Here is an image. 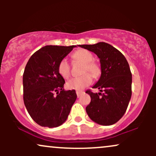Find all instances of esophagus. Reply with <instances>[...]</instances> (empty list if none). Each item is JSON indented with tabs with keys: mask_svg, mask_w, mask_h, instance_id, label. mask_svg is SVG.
Here are the masks:
<instances>
[{
	"mask_svg": "<svg viewBox=\"0 0 156 156\" xmlns=\"http://www.w3.org/2000/svg\"><path fill=\"white\" fill-rule=\"evenodd\" d=\"M84 92H83V91H78L77 90L76 91V94H77V96H78V98H79V97L80 96V94H83Z\"/></svg>",
	"mask_w": 156,
	"mask_h": 156,
	"instance_id": "1",
	"label": "esophagus"
}]
</instances>
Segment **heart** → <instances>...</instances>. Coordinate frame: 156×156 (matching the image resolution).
Segmentation results:
<instances>
[{"label": "heart", "instance_id": "heart-1", "mask_svg": "<svg viewBox=\"0 0 156 156\" xmlns=\"http://www.w3.org/2000/svg\"><path fill=\"white\" fill-rule=\"evenodd\" d=\"M73 60L75 62H80L83 63L84 65L82 69L83 75L79 77H76L68 80L66 83V87L69 89H76L80 90L89 86L92 81V74L94 77H97L100 74V68L98 64L92 62L94 56L90 52L84 49H80L75 52L72 55ZM58 71L61 76L67 79L70 76L71 67L70 64L66 58H63L60 61L58 65ZM89 72L91 74L87 73Z\"/></svg>", "mask_w": 156, "mask_h": 156}]
</instances>
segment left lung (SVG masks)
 Segmentation results:
<instances>
[{
	"label": "left lung",
	"mask_w": 156,
	"mask_h": 156,
	"mask_svg": "<svg viewBox=\"0 0 156 156\" xmlns=\"http://www.w3.org/2000/svg\"><path fill=\"white\" fill-rule=\"evenodd\" d=\"M79 46L95 53L101 67V78L92 87L101 92H86L91 97L86 112L94 122L112 125L122 117L131 98L132 74L129 64L120 51L105 42Z\"/></svg>",
	"instance_id": "left-lung-1"
}]
</instances>
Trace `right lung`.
<instances>
[{
	"label": "right lung",
	"mask_w": 156,
	"mask_h": 156,
	"mask_svg": "<svg viewBox=\"0 0 156 156\" xmlns=\"http://www.w3.org/2000/svg\"><path fill=\"white\" fill-rule=\"evenodd\" d=\"M76 45H47L28 60L23 76V101L31 117L42 127L55 128L67 120L77 94L65 91L58 71L60 61Z\"/></svg>",
	"instance_id": "add662e5"
}]
</instances>
